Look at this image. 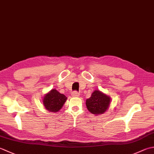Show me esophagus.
Segmentation results:
<instances>
[{
	"label": "esophagus",
	"instance_id": "34e87169",
	"mask_svg": "<svg viewBox=\"0 0 154 154\" xmlns=\"http://www.w3.org/2000/svg\"><path fill=\"white\" fill-rule=\"evenodd\" d=\"M71 95L73 96V97H78V96L79 95V93L77 91H73V92H72Z\"/></svg>",
	"mask_w": 154,
	"mask_h": 154
}]
</instances>
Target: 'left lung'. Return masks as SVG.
Listing matches in <instances>:
<instances>
[{
  "label": "left lung",
  "instance_id": "obj_1",
  "mask_svg": "<svg viewBox=\"0 0 154 154\" xmlns=\"http://www.w3.org/2000/svg\"><path fill=\"white\" fill-rule=\"evenodd\" d=\"M111 98L103 93L95 90L91 94L90 98L86 100V106L89 112L95 115L103 114L109 107Z\"/></svg>",
  "mask_w": 154,
  "mask_h": 154
}]
</instances>
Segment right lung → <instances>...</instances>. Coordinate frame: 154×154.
Returning a JSON list of instances; mask_svg holds the SVG:
<instances>
[{"label":"right lung","instance_id":"1","mask_svg":"<svg viewBox=\"0 0 154 154\" xmlns=\"http://www.w3.org/2000/svg\"><path fill=\"white\" fill-rule=\"evenodd\" d=\"M67 97L56 89H52L45 95L43 103L45 109L51 112H57L61 109Z\"/></svg>","mask_w":154,"mask_h":154}]
</instances>
